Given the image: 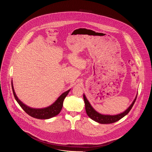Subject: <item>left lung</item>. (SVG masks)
I'll list each match as a JSON object with an SVG mask.
<instances>
[{
  "mask_svg": "<svg viewBox=\"0 0 152 152\" xmlns=\"http://www.w3.org/2000/svg\"><path fill=\"white\" fill-rule=\"evenodd\" d=\"M137 95L136 96L134 100L132 103V104L129 106V107L127 108L126 110H125L123 113H120L119 114L117 115H104V114H101L97 112L94 108L92 107L90 103L88 100V99H86V96L83 94V100L85 104V111L86 114H87L88 116L93 120L94 121L101 123V124H110V123H115L118 120H120L121 118L124 117L125 115H126L129 111H131L132 109V106H134L135 100L137 99Z\"/></svg>",
  "mask_w": 152,
  "mask_h": 152,
  "instance_id": "obj_1",
  "label": "left lung"
}]
</instances>
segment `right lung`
I'll return each mask as SVG.
<instances>
[{
    "label": "right lung",
    "instance_id": "obj_1",
    "mask_svg": "<svg viewBox=\"0 0 152 152\" xmlns=\"http://www.w3.org/2000/svg\"><path fill=\"white\" fill-rule=\"evenodd\" d=\"M12 89L14 94V96L21 106V107L30 116L37 118V119H49L52 118L56 115H57L61 111L62 107L63 106V102L64 99L67 96L70 89L68 91L62 93L57 100L50 106H49L46 107L44 108H32L29 106H28L25 104H24L22 102L20 101L17 97L14 91V89L13 87V84L12 82Z\"/></svg>",
    "mask_w": 152,
    "mask_h": 152
}]
</instances>
